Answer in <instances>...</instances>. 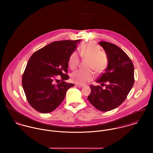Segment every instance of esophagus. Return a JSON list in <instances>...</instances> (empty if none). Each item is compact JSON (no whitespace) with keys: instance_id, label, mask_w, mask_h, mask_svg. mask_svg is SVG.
<instances>
[{"instance_id":"obj_1","label":"esophagus","mask_w":153,"mask_h":153,"mask_svg":"<svg viewBox=\"0 0 153 153\" xmlns=\"http://www.w3.org/2000/svg\"><path fill=\"white\" fill-rule=\"evenodd\" d=\"M75 86L78 88H81L83 87V85H78V84H76V85H75Z\"/></svg>"}]
</instances>
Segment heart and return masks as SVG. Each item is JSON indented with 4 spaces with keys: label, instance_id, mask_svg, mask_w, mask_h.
I'll return each instance as SVG.
<instances>
[{
    "label": "heart",
    "instance_id": "b5f03b06",
    "mask_svg": "<svg viewBox=\"0 0 153 153\" xmlns=\"http://www.w3.org/2000/svg\"><path fill=\"white\" fill-rule=\"evenodd\" d=\"M79 53L82 58L88 59L87 68L90 69L74 72L71 75V79L76 84L84 85L94 79V74L92 70L97 74H101L105 70L109 63V57L105 51L101 50L98 45L92 41L82 44L80 48ZM79 61L78 53L75 51L72 52L68 59V65L70 68L76 69Z\"/></svg>",
    "mask_w": 153,
    "mask_h": 153
}]
</instances>
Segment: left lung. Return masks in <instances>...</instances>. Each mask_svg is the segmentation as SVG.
I'll list each match as a JSON object with an SVG mask.
<instances>
[{
    "mask_svg": "<svg viewBox=\"0 0 153 153\" xmlns=\"http://www.w3.org/2000/svg\"><path fill=\"white\" fill-rule=\"evenodd\" d=\"M99 44L108 53L109 63L95 80L101 86H89L88 99L95 108L106 112L116 108L127 98L134 84V68L130 57L118 46L105 41Z\"/></svg>",
    "mask_w": 153,
    "mask_h": 153,
    "instance_id": "left-lung-1",
    "label": "left lung"
}]
</instances>
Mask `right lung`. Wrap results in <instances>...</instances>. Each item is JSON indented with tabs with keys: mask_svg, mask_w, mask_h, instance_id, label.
Returning a JSON list of instances; mask_svg holds the SVG:
<instances>
[{
	"mask_svg": "<svg viewBox=\"0 0 153 153\" xmlns=\"http://www.w3.org/2000/svg\"><path fill=\"white\" fill-rule=\"evenodd\" d=\"M80 40L58 41L47 45L35 52L22 75V84L30 106L41 113H49L62 102L66 92L73 84L64 81L68 75V59ZM58 75L63 81L56 85Z\"/></svg>",
	"mask_w": 153,
	"mask_h": 153,
	"instance_id": "add662e5",
	"label": "right lung"
}]
</instances>
